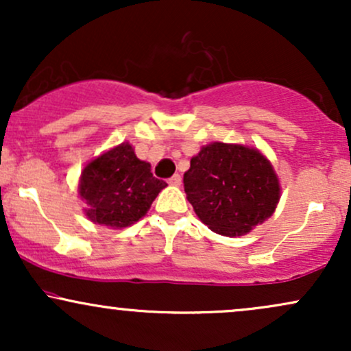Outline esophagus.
<instances>
[{
    "label": "esophagus",
    "instance_id": "1",
    "mask_svg": "<svg viewBox=\"0 0 351 351\" xmlns=\"http://www.w3.org/2000/svg\"><path fill=\"white\" fill-rule=\"evenodd\" d=\"M168 183H170L171 186H180V184H181V176L180 175H173L171 178H168Z\"/></svg>",
    "mask_w": 351,
    "mask_h": 351
}]
</instances>
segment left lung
Instances as JSON below:
<instances>
[{
    "mask_svg": "<svg viewBox=\"0 0 351 351\" xmlns=\"http://www.w3.org/2000/svg\"><path fill=\"white\" fill-rule=\"evenodd\" d=\"M193 209L211 231L243 236L272 216L280 186L272 165L254 148L211 143L201 148L183 176Z\"/></svg>",
    "mask_w": 351,
    "mask_h": 351,
    "instance_id": "8db88e82",
    "label": "left lung"
}]
</instances>
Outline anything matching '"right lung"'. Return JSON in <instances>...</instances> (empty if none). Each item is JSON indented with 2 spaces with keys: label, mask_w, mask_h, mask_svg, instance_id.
<instances>
[{
  "label": "right lung",
  "mask_w": 351,
  "mask_h": 351,
  "mask_svg": "<svg viewBox=\"0 0 351 351\" xmlns=\"http://www.w3.org/2000/svg\"><path fill=\"white\" fill-rule=\"evenodd\" d=\"M165 186L152 175L150 163L136 158L132 145L122 143L84 168L79 193L92 223L122 229L147 215Z\"/></svg>",
  "instance_id": "add662e5"
}]
</instances>
